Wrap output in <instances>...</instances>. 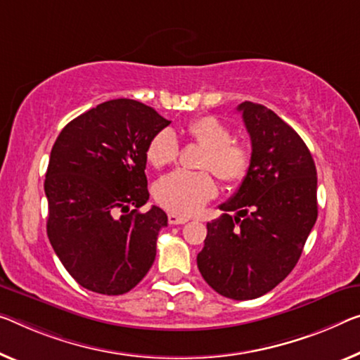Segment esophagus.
Listing matches in <instances>:
<instances>
[{"label": "esophagus", "mask_w": 360, "mask_h": 360, "mask_svg": "<svg viewBox=\"0 0 360 360\" xmlns=\"http://www.w3.org/2000/svg\"><path fill=\"white\" fill-rule=\"evenodd\" d=\"M188 220H190V219L185 217V215L169 214V224H170V225H181V224H186Z\"/></svg>", "instance_id": "obj_1"}]
</instances>
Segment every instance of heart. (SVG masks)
<instances>
[{
	"mask_svg": "<svg viewBox=\"0 0 360 360\" xmlns=\"http://www.w3.org/2000/svg\"><path fill=\"white\" fill-rule=\"evenodd\" d=\"M188 135L206 148L202 167L211 169L220 180L236 185L251 169V151L245 143L231 140V130L212 115L188 124ZM179 138L172 129L159 130L148 143L146 159L156 169L167 167L179 158ZM217 193V184L209 172L175 170L159 180L154 190L158 202L176 214H195Z\"/></svg>",
	"mask_w": 360,
	"mask_h": 360,
	"instance_id": "1",
	"label": "heart"
}]
</instances>
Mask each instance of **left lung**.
I'll return each instance as SVG.
<instances>
[{"mask_svg": "<svg viewBox=\"0 0 360 360\" xmlns=\"http://www.w3.org/2000/svg\"><path fill=\"white\" fill-rule=\"evenodd\" d=\"M251 136V169L225 214L207 224L198 269L230 300H256L295 269L317 220V170L306 143L274 110L238 106ZM235 210L231 218L226 212Z\"/></svg>", "mask_w": 360, "mask_h": 360, "instance_id": "1", "label": "left lung"}]
</instances>
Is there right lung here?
<instances>
[{
    "label": "right lung",
    "mask_w": 360,
    "mask_h": 360,
    "mask_svg": "<svg viewBox=\"0 0 360 360\" xmlns=\"http://www.w3.org/2000/svg\"><path fill=\"white\" fill-rule=\"evenodd\" d=\"M170 120L135 99H110L64 127L45 179L46 231L77 283L99 295L129 292L156 257L167 215L149 199L146 148Z\"/></svg>",
    "instance_id": "right-lung-1"
}]
</instances>
